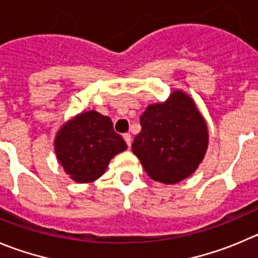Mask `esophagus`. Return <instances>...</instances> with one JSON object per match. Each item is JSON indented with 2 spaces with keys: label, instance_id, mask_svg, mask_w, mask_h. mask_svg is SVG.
I'll list each match as a JSON object with an SVG mask.
<instances>
[{
  "label": "esophagus",
  "instance_id": "34e87169",
  "mask_svg": "<svg viewBox=\"0 0 258 258\" xmlns=\"http://www.w3.org/2000/svg\"><path fill=\"white\" fill-rule=\"evenodd\" d=\"M123 139H124V141H126V144H127V146H131V144H132V136L130 134H124L123 135Z\"/></svg>",
  "mask_w": 258,
  "mask_h": 258
}]
</instances>
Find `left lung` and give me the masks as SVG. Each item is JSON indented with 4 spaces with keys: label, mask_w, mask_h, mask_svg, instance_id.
<instances>
[{
    "label": "left lung",
    "mask_w": 258,
    "mask_h": 258,
    "mask_svg": "<svg viewBox=\"0 0 258 258\" xmlns=\"http://www.w3.org/2000/svg\"><path fill=\"white\" fill-rule=\"evenodd\" d=\"M132 151L151 179L174 184L197 169L209 145L206 122L194 99L180 90L150 104L140 117Z\"/></svg>",
    "instance_id": "left-lung-1"
}]
</instances>
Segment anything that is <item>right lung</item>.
<instances>
[{
	"label": "right lung",
	"instance_id": "add662e5",
	"mask_svg": "<svg viewBox=\"0 0 258 258\" xmlns=\"http://www.w3.org/2000/svg\"><path fill=\"white\" fill-rule=\"evenodd\" d=\"M126 149L121 135L113 130L110 118L95 110L66 122L54 140L59 164L78 183H90L102 177L110 159Z\"/></svg>",
	"mask_w": 258,
	"mask_h": 258
}]
</instances>
